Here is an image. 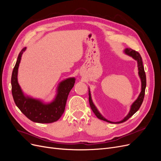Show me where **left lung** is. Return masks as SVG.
I'll return each mask as SVG.
<instances>
[{
  "mask_svg": "<svg viewBox=\"0 0 161 161\" xmlns=\"http://www.w3.org/2000/svg\"><path fill=\"white\" fill-rule=\"evenodd\" d=\"M124 52L126 55L131 57L133 59L137 61L138 75H139V77H140V80H141V92L139 94L138 98L136 99V100L132 104H131V105L130 107V110L129 111V113L128 114V115H126L122 120H121L119 121H116V122H114V121H111L108 119H107L105 118H104V117L101 114L99 110L97 109V107L95 105L93 102H92L90 89L89 87V104H90L91 109L92 110L93 113L95 114V115L99 119L105 121H108V122H109V123L118 124V123H122V122H124V121L128 120L130 118H131V117L136 113V111H137L140 109L141 105H142V103L143 100H144V97L146 86H147V79H146V74H145L144 69L143 66L142 57H141L140 54L138 52L131 50V48H125V49L124 50Z\"/></svg>",
  "mask_w": 161,
  "mask_h": 161,
  "instance_id": "1",
  "label": "left lung"
}]
</instances>
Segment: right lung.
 Segmentation results:
<instances>
[{
    "instance_id": "right-lung-1",
    "label": "right lung",
    "mask_w": 161,
    "mask_h": 161,
    "mask_svg": "<svg viewBox=\"0 0 161 161\" xmlns=\"http://www.w3.org/2000/svg\"><path fill=\"white\" fill-rule=\"evenodd\" d=\"M25 50L26 47H24L19 53L12 73V95L14 103L22 113L33 122L40 124L54 122L59 119L64 113L68 96L74 86L75 78L70 77L61 81L57 86L54 99L50 103H45L41 99L25 95L19 84L17 78L19 64L23 53Z\"/></svg>"
}]
</instances>
